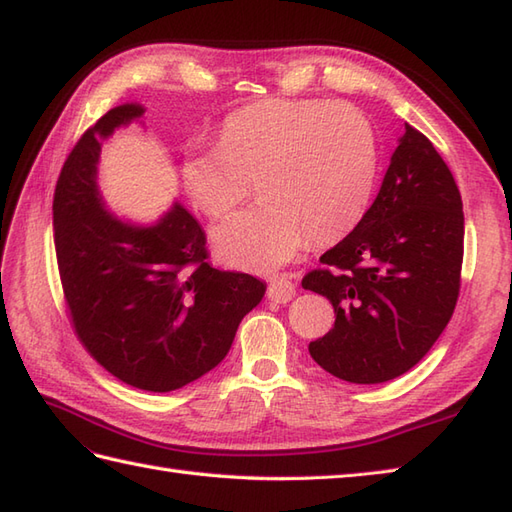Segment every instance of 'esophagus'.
<instances>
[{
    "mask_svg": "<svg viewBox=\"0 0 512 512\" xmlns=\"http://www.w3.org/2000/svg\"><path fill=\"white\" fill-rule=\"evenodd\" d=\"M294 294H296V285L292 283V279L288 275H281V277H275L270 281V288H268L270 301L288 303V301H292Z\"/></svg>",
    "mask_w": 512,
    "mask_h": 512,
    "instance_id": "1",
    "label": "esophagus"
}]
</instances>
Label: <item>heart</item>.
<instances>
[{
  "label": "heart",
  "mask_w": 512,
  "mask_h": 512,
  "mask_svg": "<svg viewBox=\"0 0 512 512\" xmlns=\"http://www.w3.org/2000/svg\"><path fill=\"white\" fill-rule=\"evenodd\" d=\"M183 185L194 205L220 218L253 192L264 200L213 229L224 264L272 272L310 237L336 242L371 205L377 146L366 117L323 100H264L231 113L218 146L187 148Z\"/></svg>",
  "instance_id": "obj_1"
}]
</instances>
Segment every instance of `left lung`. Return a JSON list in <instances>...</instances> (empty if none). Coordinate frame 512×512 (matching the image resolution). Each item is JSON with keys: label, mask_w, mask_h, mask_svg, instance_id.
<instances>
[{"label": "left lung", "mask_w": 512, "mask_h": 512, "mask_svg": "<svg viewBox=\"0 0 512 512\" xmlns=\"http://www.w3.org/2000/svg\"><path fill=\"white\" fill-rule=\"evenodd\" d=\"M465 216L458 185L432 141L406 124L382 187L303 288L327 296L336 323L310 342L327 373L382 384L417 364L458 301Z\"/></svg>", "instance_id": "8db88e82"}]
</instances>
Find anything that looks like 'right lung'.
I'll return each mask as SVG.
<instances>
[{"mask_svg":"<svg viewBox=\"0 0 512 512\" xmlns=\"http://www.w3.org/2000/svg\"><path fill=\"white\" fill-rule=\"evenodd\" d=\"M115 106L69 152L54 192V244L85 349L124 384L170 392L216 368L266 283L209 266L205 231L181 202L150 224L117 218L98 185L102 141L144 124Z\"/></svg>","mask_w":512,"mask_h":512,"instance_id":"add662e5","label":"right lung"}]
</instances>
